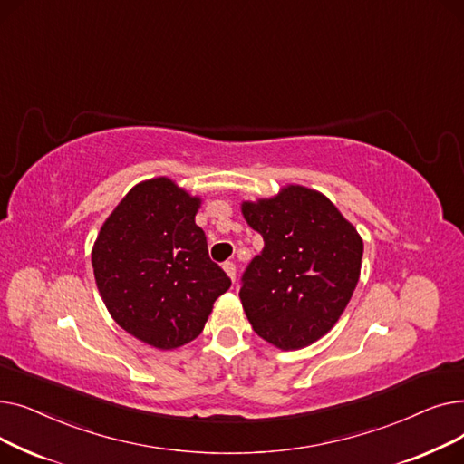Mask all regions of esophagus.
<instances>
[{
    "label": "esophagus",
    "mask_w": 464,
    "mask_h": 464,
    "mask_svg": "<svg viewBox=\"0 0 464 464\" xmlns=\"http://www.w3.org/2000/svg\"><path fill=\"white\" fill-rule=\"evenodd\" d=\"M224 271H226L227 276L235 282V278H237V265H235L233 261H226V263H224Z\"/></svg>",
    "instance_id": "1"
}]
</instances>
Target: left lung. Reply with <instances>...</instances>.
<instances>
[{
    "label": "left lung",
    "instance_id": "obj_1",
    "mask_svg": "<svg viewBox=\"0 0 464 464\" xmlns=\"http://www.w3.org/2000/svg\"><path fill=\"white\" fill-rule=\"evenodd\" d=\"M242 214L263 237V250L240 280L248 322L280 350L315 343L338 322L359 282V233L325 195L303 186L242 203Z\"/></svg>",
    "mask_w": 464,
    "mask_h": 464
}]
</instances>
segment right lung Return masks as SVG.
Listing matches in <instances>:
<instances>
[{
    "label": "right lung",
    "instance_id": "obj_1",
    "mask_svg": "<svg viewBox=\"0 0 464 464\" xmlns=\"http://www.w3.org/2000/svg\"><path fill=\"white\" fill-rule=\"evenodd\" d=\"M201 199L165 177L137 184L107 218L92 250L93 276L114 322L173 350L198 338L231 287L195 224Z\"/></svg>",
    "mask_w": 464,
    "mask_h": 464
}]
</instances>
